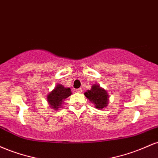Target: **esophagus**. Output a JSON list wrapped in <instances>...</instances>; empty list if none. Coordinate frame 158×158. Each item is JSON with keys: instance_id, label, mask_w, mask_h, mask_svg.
<instances>
[{"instance_id": "1", "label": "esophagus", "mask_w": 158, "mask_h": 158, "mask_svg": "<svg viewBox=\"0 0 158 158\" xmlns=\"http://www.w3.org/2000/svg\"><path fill=\"white\" fill-rule=\"evenodd\" d=\"M76 91H77V93H81L82 92V89L81 88H79V89L76 90Z\"/></svg>"}]
</instances>
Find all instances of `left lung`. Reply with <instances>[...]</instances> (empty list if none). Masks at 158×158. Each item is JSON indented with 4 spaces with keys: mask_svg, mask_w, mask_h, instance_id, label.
Listing matches in <instances>:
<instances>
[{
    "mask_svg": "<svg viewBox=\"0 0 158 158\" xmlns=\"http://www.w3.org/2000/svg\"><path fill=\"white\" fill-rule=\"evenodd\" d=\"M84 94L97 109L102 110L108 106L109 95L106 90L100 87V85L94 84L90 90H88Z\"/></svg>",
    "mask_w": 158,
    "mask_h": 158,
    "instance_id": "obj_1",
    "label": "left lung"
}]
</instances>
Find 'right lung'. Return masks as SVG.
<instances>
[{
    "label": "right lung",
    "instance_id": "obj_1",
    "mask_svg": "<svg viewBox=\"0 0 158 158\" xmlns=\"http://www.w3.org/2000/svg\"><path fill=\"white\" fill-rule=\"evenodd\" d=\"M72 94L70 88H65L62 85L58 84L54 89L48 94L47 100L49 106L52 109L59 110L64 102V99L70 97Z\"/></svg>",
    "mask_w": 158,
    "mask_h": 158
}]
</instances>
